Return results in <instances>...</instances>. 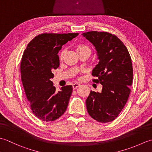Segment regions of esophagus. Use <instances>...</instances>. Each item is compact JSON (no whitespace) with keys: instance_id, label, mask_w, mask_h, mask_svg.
Returning a JSON list of instances; mask_svg holds the SVG:
<instances>
[{"instance_id":"esophagus-1","label":"esophagus","mask_w":152,"mask_h":152,"mask_svg":"<svg viewBox=\"0 0 152 152\" xmlns=\"http://www.w3.org/2000/svg\"><path fill=\"white\" fill-rule=\"evenodd\" d=\"M80 86V83H74V84L72 85V88H73L74 89H76L77 88H78V87H79Z\"/></svg>"}]
</instances>
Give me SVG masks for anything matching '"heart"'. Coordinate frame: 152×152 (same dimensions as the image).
<instances>
[{"label": "heart", "instance_id": "heart-1", "mask_svg": "<svg viewBox=\"0 0 152 152\" xmlns=\"http://www.w3.org/2000/svg\"><path fill=\"white\" fill-rule=\"evenodd\" d=\"M86 49L89 50V48H88V46H86V45H83V44H79V45H78V46H77V47H76V51H80V50H86ZM64 53V51H63L61 53L60 56H59V57H60V59H62V57H63V56Z\"/></svg>", "mask_w": 152, "mask_h": 152}]
</instances>
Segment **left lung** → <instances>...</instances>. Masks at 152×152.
<instances>
[{
	"label": "left lung",
	"instance_id": "obj_1",
	"mask_svg": "<svg viewBox=\"0 0 152 152\" xmlns=\"http://www.w3.org/2000/svg\"><path fill=\"white\" fill-rule=\"evenodd\" d=\"M82 36L96 51L99 63L92 70L93 80L102 86L101 93L91 91L86 107L91 117L98 122L107 123L118 117L129 96L133 70L127 48L114 34L90 31Z\"/></svg>",
	"mask_w": 152,
	"mask_h": 152
}]
</instances>
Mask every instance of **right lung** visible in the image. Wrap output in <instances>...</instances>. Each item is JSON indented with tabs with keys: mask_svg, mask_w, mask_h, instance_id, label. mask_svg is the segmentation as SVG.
<instances>
[{
	"mask_svg": "<svg viewBox=\"0 0 152 152\" xmlns=\"http://www.w3.org/2000/svg\"><path fill=\"white\" fill-rule=\"evenodd\" d=\"M78 33H44L28 43L21 62V80L27 99L35 116L44 121L60 118L66 111L72 95V86L56 91L51 79L59 66L58 52Z\"/></svg>",
	"mask_w": 152,
	"mask_h": 152,
	"instance_id": "right-lung-1",
	"label": "right lung"
}]
</instances>
